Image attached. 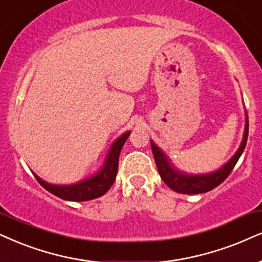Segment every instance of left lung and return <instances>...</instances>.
Returning a JSON list of instances; mask_svg holds the SVG:
<instances>
[{
	"label": "left lung",
	"instance_id": "8db88e82",
	"mask_svg": "<svg viewBox=\"0 0 262 262\" xmlns=\"http://www.w3.org/2000/svg\"><path fill=\"white\" fill-rule=\"evenodd\" d=\"M248 133H249V121H248L247 115L243 140H242L237 152L223 167L208 174H190L177 169L175 165H173L170 162L169 157L151 140L152 154H154L158 173H160L162 180L168 185V187H170L175 192H179V193L198 194L213 190V188L219 186L225 179L231 174L237 161L239 160L241 155L243 154L244 148H246Z\"/></svg>",
	"mask_w": 262,
	"mask_h": 262
}]
</instances>
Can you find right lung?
Here are the masks:
<instances>
[{
    "instance_id": "add662e5",
    "label": "right lung",
    "mask_w": 262,
    "mask_h": 262,
    "mask_svg": "<svg viewBox=\"0 0 262 262\" xmlns=\"http://www.w3.org/2000/svg\"><path fill=\"white\" fill-rule=\"evenodd\" d=\"M129 135H130V132H125L120 138L116 139L107 152L102 167L97 173L91 175L89 178H85L84 180L70 185H55L42 180L35 174L36 180L48 192L65 201L84 202L101 197L115 183L118 170V158H120L121 150Z\"/></svg>"
}]
</instances>
